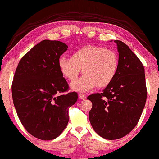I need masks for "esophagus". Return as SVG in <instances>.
I'll return each mask as SVG.
<instances>
[{
    "label": "esophagus",
    "instance_id": "esophagus-1",
    "mask_svg": "<svg viewBox=\"0 0 159 159\" xmlns=\"http://www.w3.org/2000/svg\"><path fill=\"white\" fill-rule=\"evenodd\" d=\"M79 98L81 99V100H84V99L87 98V96L84 94H81V93H80L79 94Z\"/></svg>",
    "mask_w": 159,
    "mask_h": 159
}]
</instances>
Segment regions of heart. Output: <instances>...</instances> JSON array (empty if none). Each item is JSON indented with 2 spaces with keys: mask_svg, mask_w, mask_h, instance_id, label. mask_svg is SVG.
Wrapping results in <instances>:
<instances>
[{
  "mask_svg": "<svg viewBox=\"0 0 159 159\" xmlns=\"http://www.w3.org/2000/svg\"><path fill=\"white\" fill-rule=\"evenodd\" d=\"M58 66L63 75L71 82L83 72L84 75L71 86L75 90L87 92L96 86L103 88L110 84L117 73L118 57L111 49L87 45L74 51L72 58L59 57Z\"/></svg>",
  "mask_w": 159,
  "mask_h": 159,
  "instance_id": "obj_1",
  "label": "heart"
}]
</instances>
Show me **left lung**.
<instances>
[{
    "label": "left lung",
    "mask_w": 159,
    "mask_h": 159,
    "mask_svg": "<svg viewBox=\"0 0 159 159\" xmlns=\"http://www.w3.org/2000/svg\"><path fill=\"white\" fill-rule=\"evenodd\" d=\"M118 52L116 77L101 93L89 95V119L95 133L109 140L125 136L137 125L147 100L144 68L127 44L114 41Z\"/></svg>",
    "instance_id": "8db88e82"
}]
</instances>
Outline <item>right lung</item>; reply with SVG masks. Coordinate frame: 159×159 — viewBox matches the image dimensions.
<instances>
[{
  "label": "right lung",
  "instance_id": "right-lung-1",
  "mask_svg": "<svg viewBox=\"0 0 159 159\" xmlns=\"http://www.w3.org/2000/svg\"><path fill=\"white\" fill-rule=\"evenodd\" d=\"M58 41L43 40L20 59L12 93L17 114L25 129L41 140H52L67 126L69 108L78 100L59 70L58 58L67 50Z\"/></svg>",
  "mask_w": 159,
  "mask_h": 159
}]
</instances>
